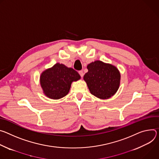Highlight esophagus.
<instances>
[{"mask_svg": "<svg viewBox=\"0 0 159 159\" xmlns=\"http://www.w3.org/2000/svg\"><path fill=\"white\" fill-rule=\"evenodd\" d=\"M79 74L80 75L81 77V78H83V75H84L83 72V70H80V71H79Z\"/></svg>", "mask_w": 159, "mask_h": 159, "instance_id": "esophagus-1", "label": "esophagus"}]
</instances>
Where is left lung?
<instances>
[{
	"instance_id": "1",
	"label": "left lung",
	"mask_w": 159,
	"mask_h": 159,
	"mask_svg": "<svg viewBox=\"0 0 159 159\" xmlns=\"http://www.w3.org/2000/svg\"><path fill=\"white\" fill-rule=\"evenodd\" d=\"M87 69L89 71L83 79L92 95L100 99H107L117 92L120 75L116 66L96 61L88 65Z\"/></svg>"
}]
</instances>
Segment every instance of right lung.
I'll return each instance as SVG.
<instances>
[{
	"label": "right lung",
	"mask_w": 159,
	"mask_h": 159,
	"mask_svg": "<svg viewBox=\"0 0 159 159\" xmlns=\"http://www.w3.org/2000/svg\"><path fill=\"white\" fill-rule=\"evenodd\" d=\"M80 78V75L73 68L57 63L41 74L40 84L47 97L57 100L65 97L69 92L72 82Z\"/></svg>",
	"instance_id": "1"
}]
</instances>
